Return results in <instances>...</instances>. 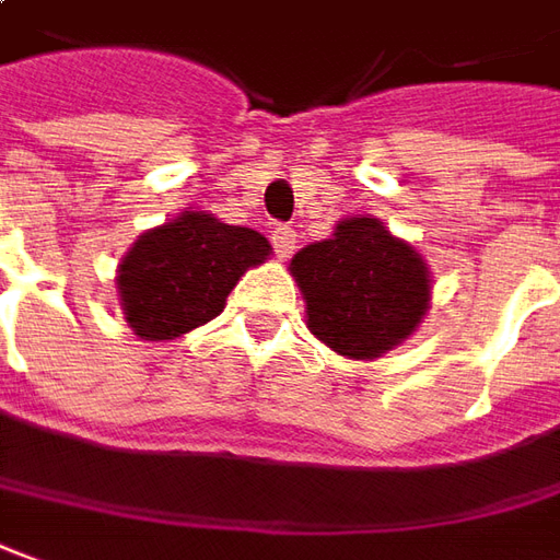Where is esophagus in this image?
Returning a JSON list of instances; mask_svg holds the SVG:
<instances>
[{
	"mask_svg": "<svg viewBox=\"0 0 560 560\" xmlns=\"http://www.w3.org/2000/svg\"><path fill=\"white\" fill-rule=\"evenodd\" d=\"M271 243L277 258H289L292 256V249H295V231L289 229V225H273Z\"/></svg>",
	"mask_w": 560,
	"mask_h": 560,
	"instance_id": "1",
	"label": "esophagus"
}]
</instances>
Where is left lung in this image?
<instances>
[{
	"instance_id": "8db88e82",
	"label": "left lung",
	"mask_w": 560,
	"mask_h": 560,
	"mask_svg": "<svg viewBox=\"0 0 560 560\" xmlns=\"http://www.w3.org/2000/svg\"><path fill=\"white\" fill-rule=\"evenodd\" d=\"M289 271L307 304V329L347 360L402 345L430 307V268L381 219L353 215L329 241L304 246Z\"/></svg>"
}]
</instances>
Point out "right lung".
Segmentation results:
<instances>
[{
  "label": "right lung",
  "mask_w": 560,
  "mask_h": 560,
  "mask_svg": "<svg viewBox=\"0 0 560 560\" xmlns=\"http://www.w3.org/2000/svg\"><path fill=\"white\" fill-rule=\"evenodd\" d=\"M271 256L258 231L185 210L145 231L118 265V299L130 329L145 341H173L222 314L243 273Z\"/></svg>",
  "instance_id": "right-lung-1"
}]
</instances>
